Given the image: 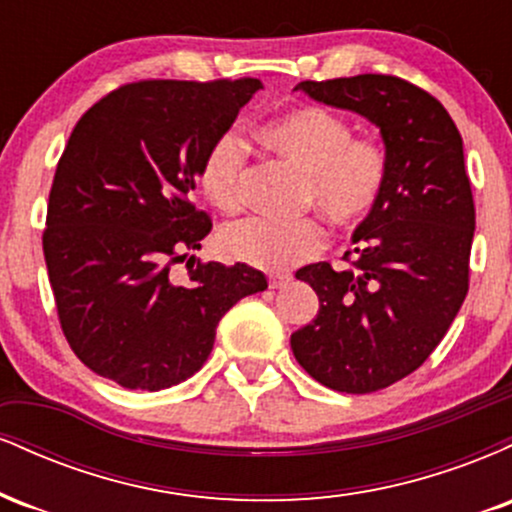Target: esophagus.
I'll return each mask as SVG.
<instances>
[{
    "label": "esophagus",
    "mask_w": 512,
    "mask_h": 512,
    "mask_svg": "<svg viewBox=\"0 0 512 512\" xmlns=\"http://www.w3.org/2000/svg\"><path fill=\"white\" fill-rule=\"evenodd\" d=\"M291 284V274H269V289H284Z\"/></svg>",
    "instance_id": "esophagus-1"
}]
</instances>
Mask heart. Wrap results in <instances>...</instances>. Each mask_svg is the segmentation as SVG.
Here are the masks:
<instances>
[{
  "instance_id": "obj_1",
  "label": "heart",
  "mask_w": 512,
  "mask_h": 512,
  "mask_svg": "<svg viewBox=\"0 0 512 512\" xmlns=\"http://www.w3.org/2000/svg\"><path fill=\"white\" fill-rule=\"evenodd\" d=\"M262 142L303 173V202L315 204L332 223L354 228L378 207L387 182V154L320 105H298L260 129ZM245 146L233 132L214 139L199 163V187L214 207L233 211L243 202ZM325 245L320 221H274L250 216L219 236L223 255L260 269L310 260Z\"/></svg>"
}]
</instances>
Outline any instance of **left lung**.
Returning a JSON list of instances; mask_svg holds the SVG:
<instances>
[{"mask_svg": "<svg viewBox=\"0 0 512 512\" xmlns=\"http://www.w3.org/2000/svg\"><path fill=\"white\" fill-rule=\"evenodd\" d=\"M293 91L366 117L385 144V190L351 236L354 262L298 269L320 310L291 334L293 356L317 383L366 395L414 373L467 296L474 199L462 137L431 93L397 76L301 81Z\"/></svg>", "mask_w": 512, "mask_h": 512, "instance_id": "obj_1", "label": "left lung"}]
</instances>
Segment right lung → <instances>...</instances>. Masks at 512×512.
Returning a JSON list of instances; mask_svg holds the SVG:
<instances>
[{
    "label": "right lung",
    "mask_w": 512,
    "mask_h": 512,
    "mask_svg": "<svg viewBox=\"0 0 512 512\" xmlns=\"http://www.w3.org/2000/svg\"><path fill=\"white\" fill-rule=\"evenodd\" d=\"M260 88V79L139 81L76 122L52 180L43 252L64 337L93 373L127 390L178 385L204 366L221 317L267 289L243 262H187V279L173 276L211 231L190 202L199 163Z\"/></svg>",
    "instance_id": "right-lung-1"
}]
</instances>
